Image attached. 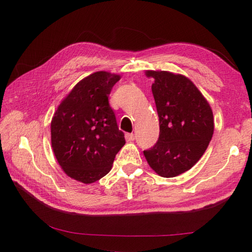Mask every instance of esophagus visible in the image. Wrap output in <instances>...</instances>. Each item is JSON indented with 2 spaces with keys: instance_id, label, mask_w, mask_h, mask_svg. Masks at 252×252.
Masks as SVG:
<instances>
[{
  "instance_id": "esophagus-1",
  "label": "esophagus",
  "mask_w": 252,
  "mask_h": 252,
  "mask_svg": "<svg viewBox=\"0 0 252 252\" xmlns=\"http://www.w3.org/2000/svg\"><path fill=\"white\" fill-rule=\"evenodd\" d=\"M126 141H133V140L135 139V135L133 133H126Z\"/></svg>"
}]
</instances>
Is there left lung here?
Instances as JSON below:
<instances>
[{"label":"left lung","instance_id":"obj_1","mask_svg":"<svg viewBox=\"0 0 252 252\" xmlns=\"http://www.w3.org/2000/svg\"><path fill=\"white\" fill-rule=\"evenodd\" d=\"M155 79V96L160 134L152 148L144 150L150 167L161 177L172 178L197 163L213 134L210 105L197 87L181 74L147 71Z\"/></svg>","mask_w":252,"mask_h":252}]
</instances>
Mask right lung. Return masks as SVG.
I'll use <instances>...</instances> for the list:
<instances>
[{"instance_id":"add662e5","label":"right lung","mask_w":252,"mask_h":252,"mask_svg":"<svg viewBox=\"0 0 252 252\" xmlns=\"http://www.w3.org/2000/svg\"><path fill=\"white\" fill-rule=\"evenodd\" d=\"M120 75L100 71L72 89L55 111L51 142L55 158L67 176L83 183L95 182L112 168L126 144L109 95Z\"/></svg>"}]
</instances>
